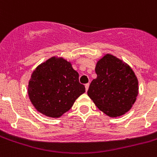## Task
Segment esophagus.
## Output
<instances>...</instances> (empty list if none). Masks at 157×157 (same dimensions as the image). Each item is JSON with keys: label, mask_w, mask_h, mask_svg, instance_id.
<instances>
[{"label": "esophagus", "mask_w": 157, "mask_h": 157, "mask_svg": "<svg viewBox=\"0 0 157 157\" xmlns=\"http://www.w3.org/2000/svg\"><path fill=\"white\" fill-rule=\"evenodd\" d=\"M85 90L87 91V90H89V86H90V84H86V85H85Z\"/></svg>", "instance_id": "obj_1"}]
</instances>
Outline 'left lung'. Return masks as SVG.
I'll return each mask as SVG.
<instances>
[{
  "instance_id": "obj_1",
  "label": "left lung",
  "mask_w": 157,
  "mask_h": 157,
  "mask_svg": "<svg viewBox=\"0 0 157 157\" xmlns=\"http://www.w3.org/2000/svg\"><path fill=\"white\" fill-rule=\"evenodd\" d=\"M97 78L92 81L88 95L101 111L118 117L132 109L138 96V80L128 64L106 54L98 61Z\"/></svg>"
}]
</instances>
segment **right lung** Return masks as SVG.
Masks as SVG:
<instances>
[{
	"label": "right lung",
	"mask_w": 157,
	"mask_h": 157,
	"mask_svg": "<svg viewBox=\"0 0 157 157\" xmlns=\"http://www.w3.org/2000/svg\"><path fill=\"white\" fill-rule=\"evenodd\" d=\"M85 92L79 82L78 72L70 62L52 57L33 72L28 95L35 109L51 118H59L68 111L76 98Z\"/></svg>",
	"instance_id": "obj_1"
}]
</instances>
